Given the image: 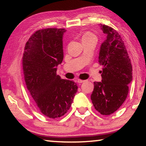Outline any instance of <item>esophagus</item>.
I'll return each mask as SVG.
<instances>
[{"label":"esophagus","mask_w":146,"mask_h":146,"mask_svg":"<svg viewBox=\"0 0 146 146\" xmlns=\"http://www.w3.org/2000/svg\"><path fill=\"white\" fill-rule=\"evenodd\" d=\"M76 81H77L78 83H82L84 82H85V80H80V79H77V80H76Z\"/></svg>","instance_id":"esophagus-1"}]
</instances>
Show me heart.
<instances>
[{"label": "heart", "instance_id": "obj_1", "mask_svg": "<svg viewBox=\"0 0 146 146\" xmlns=\"http://www.w3.org/2000/svg\"><path fill=\"white\" fill-rule=\"evenodd\" d=\"M93 36H95L93 34L91 33H86L84 35L82 36V38H90V37H93Z\"/></svg>", "mask_w": 146, "mask_h": 146}]
</instances>
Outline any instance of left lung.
<instances>
[{
    "label": "left lung",
    "mask_w": 146,
    "mask_h": 146,
    "mask_svg": "<svg viewBox=\"0 0 146 146\" xmlns=\"http://www.w3.org/2000/svg\"><path fill=\"white\" fill-rule=\"evenodd\" d=\"M106 35L101 44L98 62L103 66L102 82H94L91 99L95 110L103 115L115 112L126 99L132 81V66L125 46L118 32L100 24Z\"/></svg>",
    "instance_id": "left-lung-1"
}]
</instances>
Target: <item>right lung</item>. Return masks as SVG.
Here are the masks:
<instances>
[{
	"label": "right lung",
	"mask_w": 146,
	"mask_h": 146,
	"mask_svg": "<svg viewBox=\"0 0 146 146\" xmlns=\"http://www.w3.org/2000/svg\"><path fill=\"white\" fill-rule=\"evenodd\" d=\"M64 29H39L24 48L23 66L27 88L38 110L50 118H59L70 110L78 86L61 79L56 67L64 58Z\"/></svg>",
	"instance_id": "obj_1"
}]
</instances>
